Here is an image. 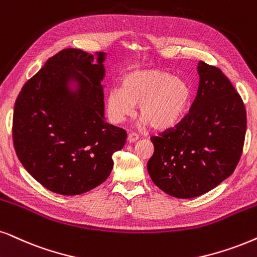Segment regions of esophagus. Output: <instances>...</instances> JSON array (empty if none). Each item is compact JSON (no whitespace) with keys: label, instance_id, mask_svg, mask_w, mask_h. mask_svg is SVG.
Listing matches in <instances>:
<instances>
[{"label":"esophagus","instance_id":"esophagus-1","mask_svg":"<svg viewBox=\"0 0 257 257\" xmlns=\"http://www.w3.org/2000/svg\"><path fill=\"white\" fill-rule=\"evenodd\" d=\"M140 139L139 134H136V133H131V134L128 135V141L131 142V144H133V142L138 141V140Z\"/></svg>","mask_w":257,"mask_h":257}]
</instances>
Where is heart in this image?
<instances>
[{
	"instance_id": "1",
	"label": "heart",
	"mask_w": 257,
	"mask_h": 257,
	"mask_svg": "<svg viewBox=\"0 0 257 257\" xmlns=\"http://www.w3.org/2000/svg\"><path fill=\"white\" fill-rule=\"evenodd\" d=\"M192 90L186 80L162 70H135L122 87L109 90L106 108L112 122H123L140 105V116L155 129L174 125L187 111Z\"/></svg>"
}]
</instances>
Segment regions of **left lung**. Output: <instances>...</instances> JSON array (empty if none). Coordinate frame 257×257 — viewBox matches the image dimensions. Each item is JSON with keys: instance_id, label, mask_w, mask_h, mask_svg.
<instances>
[{"instance_id": "1", "label": "left lung", "mask_w": 257, "mask_h": 257, "mask_svg": "<svg viewBox=\"0 0 257 257\" xmlns=\"http://www.w3.org/2000/svg\"><path fill=\"white\" fill-rule=\"evenodd\" d=\"M199 86L190 111L174 128L152 136L147 168L153 183L175 198H194L232 174L241 159L246 112L218 67L198 64Z\"/></svg>"}]
</instances>
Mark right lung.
I'll return each mask as SVG.
<instances>
[{
	"mask_svg": "<svg viewBox=\"0 0 257 257\" xmlns=\"http://www.w3.org/2000/svg\"><path fill=\"white\" fill-rule=\"evenodd\" d=\"M105 53L95 57L65 48L27 80L15 100L13 142L19 160L54 193L76 196L111 173L112 154L123 148L124 129L104 119ZM74 80L78 89L68 83Z\"/></svg>",
	"mask_w": 257,
	"mask_h": 257,
	"instance_id": "obj_1",
	"label": "right lung"
}]
</instances>
